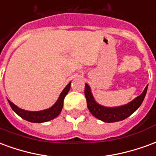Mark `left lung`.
I'll use <instances>...</instances> for the list:
<instances>
[{
	"instance_id": "left-lung-1",
	"label": "left lung",
	"mask_w": 156,
	"mask_h": 156,
	"mask_svg": "<svg viewBox=\"0 0 156 156\" xmlns=\"http://www.w3.org/2000/svg\"><path fill=\"white\" fill-rule=\"evenodd\" d=\"M147 88L148 86H146L144 92L140 96H138L137 98H134L132 102L124 106L115 108H107L97 104L92 95L91 89L87 83H85L84 94L87 100V106L92 115L104 122L113 123L124 120L139 108L145 97Z\"/></svg>"
}]
</instances>
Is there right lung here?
Here are the masks:
<instances>
[{"label": "right lung", "instance_id": "obj_1", "mask_svg": "<svg viewBox=\"0 0 156 156\" xmlns=\"http://www.w3.org/2000/svg\"><path fill=\"white\" fill-rule=\"evenodd\" d=\"M70 87H71V82L62 90L58 99L55 103V105L53 106H51V108H48V109L35 112L27 111V110H24V109L19 108L17 106H16L10 100H8L9 105L12 107L13 111L15 112L16 114H17L20 117L26 120L29 121V122H32V123L47 122V121L51 120V119H55V118L57 117L61 113L62 108L63 107V100H64L65 96L68 94V91L70 89Z\"/></svg>", "mask_w": 156, "mask_h": 156}]
</instances>
